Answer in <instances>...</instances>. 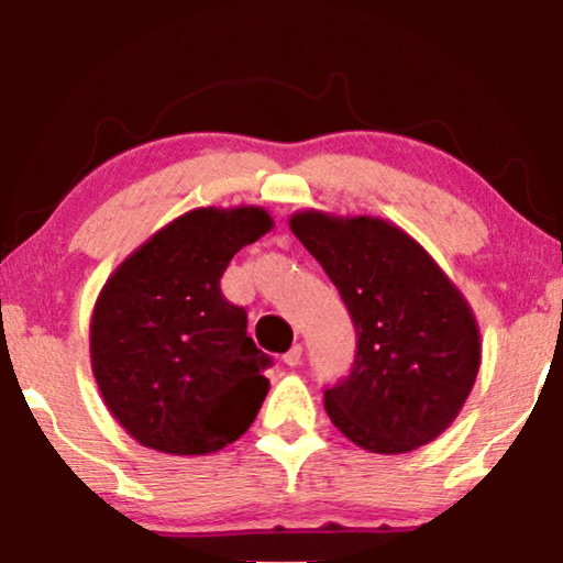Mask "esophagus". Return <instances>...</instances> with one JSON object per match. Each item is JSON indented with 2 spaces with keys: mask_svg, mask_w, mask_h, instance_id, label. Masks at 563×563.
<instances>
[{
  "mask_svg": "<svg viewBox=\"0 0 563 563\" xmlns=\"http://www.w3.org/2000/svg\"><path fill=\"white\" fill-rule=\"evenodd\" d=\"M282 361L287 366H299V361H302V345H299V343L291 345V349L282 356Z\"/></svg>",
  "mask_w": 563,
  "mask_h": 563,
  "instance_id": "obj_1",
  "label": "esophagus"
}]
</instances>
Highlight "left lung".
<instances>
[{
    "label": "left lung",
    "mask_w": 563,
    "mask_h": 563,
    "mask_svg": "<svg viewBox=\"0 0 563 563\" xmlns=\"http://www.w3.org/2000/svg\"><path fill=\"white\" fill-rule=\"evenodd\" d=\"M289 228L325 268L356 325L349 379L325 389L328 418L372 453L395 456L435 441L479 374L472 305L395 222L302 210Z\"/></svg>",
    "instance_id": "1"
}]
</instances>
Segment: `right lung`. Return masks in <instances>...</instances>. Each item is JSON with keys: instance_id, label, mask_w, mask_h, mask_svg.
<instances>
[{"instance_id": "right-lung-1", "label": "right lung", "mask_w": 563, "mask_h": 563, "mask_svg": "<svg viewBox=\"0 0 563 563\" xmlns=\"http://www.w3.org/2000/svg\"><path fill=\"white\" fill-rule=\"evenodd\" d=\"M274 228L258 205L197 207L137 245L99 291L91 374L112 418L145 449L207 456L241 438L268 391V366L220 276Z\"/></svg>"}]
</instances>
